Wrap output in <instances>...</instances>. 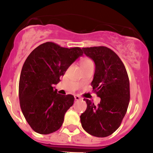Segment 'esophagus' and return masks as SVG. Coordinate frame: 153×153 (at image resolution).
<instances>
[{
    "label": "esophagus",
    "instance_id": "esophagus-1",
    "mask_svg": "<svg viewBox=\"0 0 153 153\" xmlns=\"http://www.w3.org/2000/svg\"><path fill=\"white\" fill-rule=\"evenodd\" d=\"M75 101H79V100H81V98L78 95H75Z\"/></svg>",
    "mask_w": 153,
    "mask_h": 153
}]
</instances>
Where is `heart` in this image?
<instances>
[{
    "instance_id": "heart-1",
    "label": "heart",
    "mask_w": 153,
    "mask_h": 153,
    "mask_svg": "<svg viewBox=\"0 0 153 153\" xmlns=\"http://www.w3.org/2000/svg\"><path fill=\"white\" fill-rule=\"evenodd\" d=\"M89 65H93V62H92V60L89 59V58H84V59L81 60V67H86V66H89Z\"/></svg>"
}]
</instances>
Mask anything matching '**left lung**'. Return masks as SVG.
<instances>
[{
	"mask_svg": "<svg viewBox=\"0 0 153 153\" xmlns=\"http://www.w3.org/2000/svg\"><path fill=\"white\" fill-rule=\"evenodd\" d=\"M95 64L91 85L99 98L95 105L85 99L87 107L81 114L84 130L95 137L109 136L120 126L129 103V81L124 64L115 52L106 47L82 48Z\"/></svg>",
	"mask_w": 153,
	"mask_h": 153,
	"instance_id": "obj_1",
	"label": "left lung"
}]
</instances>
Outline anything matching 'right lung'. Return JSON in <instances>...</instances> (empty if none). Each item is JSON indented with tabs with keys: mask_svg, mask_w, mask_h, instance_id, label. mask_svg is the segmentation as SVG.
I'll return each instance as SVG.
<instances>
[{
	"mask_svg": "<svg viewBox=\"0 0 153 153\" xmlns=\"http://www.w3.org/2000/svg\"><path fill=\"white\" fill-rule=\"evenodd\" d=\"M83 54L79 47L69 49L47 42L35 48L26 59L19 81L20 105L35 132L47 135L62 126L74 96L58 94L53 85Z\"/></svg>",
	"mask_w": 153,
	"mask_h": 153,
	"instance_id": "add662e5",
	"label": "right lung"
}]
</instances>
